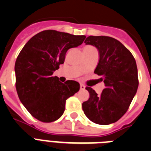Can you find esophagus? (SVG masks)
<instances>
[{
	"label": "esophagus",
	"instance_id": "34e87169",
	"mask_svg": "<svg viewBox=\"0 0 151 151\" xmlns=\"http://www.w3.org/2000/svg\"><path fill=\"white\" fill-rule=\"evenodd\" d=\"M85 89V86L84 85H82V84H81L80 85V90H81V91H83V90Z\"/></svg>",
	"mask_w": 151,
	"mask_h": 151
}]
</instances>
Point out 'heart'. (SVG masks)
<instances>
[{
	"mask_svg": "<svg viewBox=\"0 0 151 151\" xmlns=\"http://www.w3.org/2000/svg\"><path fill=\"white\" fill-rule=\"evenodd\" d=\"M90 47H91V46H90Z\"/></svg>",
	"mask_w": 151,
	"mask_h": 151,
	"instance_id": "1",
	"label": "heart"
}]
</instances>
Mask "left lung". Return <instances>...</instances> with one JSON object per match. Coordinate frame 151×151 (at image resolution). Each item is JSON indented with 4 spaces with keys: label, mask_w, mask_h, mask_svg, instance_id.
Instances as JSON below:
<instances>
[{
    "label": "left lung",
    "mask_w": 151,
    "mask_h": 151,
    "mask_svg": "<svg viewBox=\"0 0 151 151\" xmlns=\"http://www.w3.org/2000/svg\"><path fill=\"white\" fill-rule=\"evenodd\" d=\"M86 45L96 47L99 62L94 73L106 88L100 95L86 87L89 99L82 109L89 120L100 125L117 121L126 113L139 87L138 70L134 57L121 42L110 37L90 36Z\"/></svg>",
    "instance_id": "obj_1"
}]
</instances>
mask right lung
Masks as SVG:
<instances>
[{"label": "right lung", "mask_w": 151, "mask_h": 151, "mask_svg": "<svg viewBox=\"0 0 151 151\" xmlns=\"http://www.w3.org/2000/svg\"><path fill=\"white\" fill-rule=\"evenodd\" d=\"M85 36L54 30L36 34L24 45L16 63V88L19 99L33 117L53 122L65 110L66 100L79 91V83H62L54 72L64 63L70 48L81 45Z\"/></svg>", "instance_id": "right-lung-1"}]
</instances>
